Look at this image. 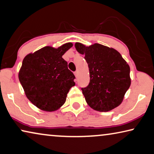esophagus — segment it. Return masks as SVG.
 <instances>
[{
  "label": "esophagus",
  "mask_w": 154,
  "mask_h": 154,
  "mask_svg": "<svg viewBox=\"0 0 154 154\" xmlns=\"http://www.w3.org/2000/svg\"><path fill=\"white\" fill-rule=\"evenodd\" d=\"M74 74H75V76L76 77V78L78 77V72L77 71H75V72H74Z\"/></svg>",
  "instance_id": "esophagus-1"
}]
</instances>
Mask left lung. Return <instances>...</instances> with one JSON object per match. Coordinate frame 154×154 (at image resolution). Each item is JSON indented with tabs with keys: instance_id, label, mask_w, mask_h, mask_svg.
Listing matches in <instances>:
<instances>
[{
	"instance_id": "1",
	"label": "left lung",
	"mask_w": 154,
	"mask_h": 154,
	"mask_svg": "<svg viewBox=\"0 0 154 154\" xmlns=\"http://www.w3.org/2000/svg\"><path fill=\"white\" fill-rule=\"evenodd\" d=\"M75 46L88 64L89 85L82 88L88 105L99 112L120 106L131 85L130 66L120 53L97 43L86 46L76 42Z\"/></svg>"
}]
</instances>
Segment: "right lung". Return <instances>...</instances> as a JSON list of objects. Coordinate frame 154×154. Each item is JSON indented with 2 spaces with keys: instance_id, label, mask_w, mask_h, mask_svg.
Returning <instances> with one entry per match:
<instances>
[{
  "instance_id": "add662e5",
  "label": "right lung",
  "mask_w": 154,
  "mask_h": 154,
  "mask_svg": "<svg viewBox=\"0 0 154 154\" xmlns=\"http://www.w3.org/2000/svg\"><path fill=\"white\" fill-rule=\"evenodd\" d=\"M72 42L57 48L46 46L24 57L18 72L19 81L27 99L45 112H54L65 103L75 78L62 55Z\"/></svg>"
}]
</instances>
